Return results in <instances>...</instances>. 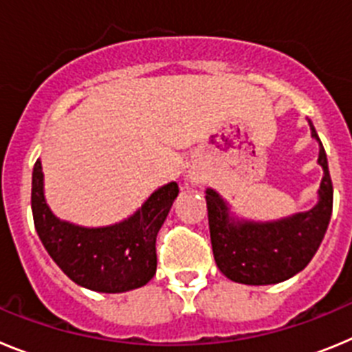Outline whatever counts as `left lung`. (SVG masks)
<instances>
[{
	"instance_id": "left-lung-1",
	"label": "left lung",
	"mask_w": 352,
	"mask_h": 352,
	"mask_svg": "<svg viewBox=\"0 0 352 352\" xmlns=\"http://www.w3.org/2000/svg\"><path fill=\"white\" fill-rule=\"evenodd\" d=\"M310 130L312 138L319 141L317 162L324 173L319 201L312 210L273 222L239 220L229 214L227 203L213 188L206 190L214 263L232 282L247 285L278 284L300 273L316 256L331 219L333 185L326 151L312 123Z\"/></svg>"
}]
</instances>
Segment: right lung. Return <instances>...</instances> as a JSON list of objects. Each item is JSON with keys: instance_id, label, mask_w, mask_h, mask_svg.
Returning <instances> with one entry per match:
<instances>
[{"instance_id": "obj_1", "label": "right lung", "mask_w": 352, "mask_h": 352, "mask_svg": "<svg viewBox=\"0 0 352 352\" xmlns=\"http://www.w3.org/2000/svg\"><path fill=\"white\" fill-rule=\"evenodd\" d=\"M178 192V183L170 182L155 190L123 222L107 227L76 226L49 210L43 197L42 162L36 160L31 210L40 241L70 280L96 292H125L153 278L157 234Z\"/></svg>"}]
</instances>
